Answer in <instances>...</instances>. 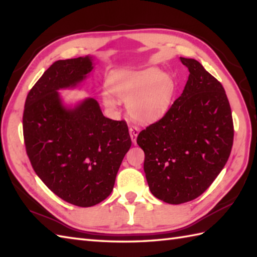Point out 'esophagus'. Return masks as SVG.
Segmentation results:
<instances>
[{
  "instance_id": "obj_1",
  "label": "esophagus",
  "mask_w": 257,
  "mask_h": 257,
  "mask_svg": "<svg viewBox=\"0 0 257 257\" xmlns=\"http://www.w3.org/2000/svg\"><path fill=\"white\" fill-rule=\"evenodd\" d=\"M129 133H130V138H132L133 143L136 144V140H137V137L139 135V128L136 127V125H132V127L129 128Z\"/></svg>"
}]
</instances>
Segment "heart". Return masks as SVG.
I'll list each match as a JSON object with an SVG mask.
<instances>
[{
    "label": "heart",
    "instance_id": "obj_1",
    "mask_svg": "<svg viewBox=\"0 0 257 257\" xmlns=\"http://www.w3.org/2000/svg\"><path fill=\"white\" fill-rule=\"evenodd\" d=\"M108 86L117 98L103 91V105L114 110L118 100L127 102L129 114L139 122H152L160 119L170 106L174 91L172 78L157 67L117 69L109 76Z\"/></svg>",
    "mask_w": 257,
    "mask_h": 257
}]
</instances>
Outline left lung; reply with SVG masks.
Here are the masks:
<instances>
[{"label": "left lung", "mask_w": 257, "mask_h": 257, "mask_svg": "<svg viewBox=\"0 0 257 257\" xmlns=\"http://www.w3.org/2000/svg\"><path fill=\"white\" fill-rule=\"evenodd\" d=\"M180 59L190 72L183 92L137 138L151 193L170 204L192 201L210 187L227 162L234 137L220 81L195 59Z\"/></svg>", "instance_id": "left-lung-1"}]
</instances>
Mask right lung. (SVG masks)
Listing matches in <instances>:
<instances>
[{
  "mask_svg": "<svg viewBox=\"0 0 257 257\" xmlns=\"http://www.w3.org/2000/svg\"><path fill=\"white\" fill-rule=\"evenodd\" d=\"M94 69V57L53 63L26 97L27 156L46 187L70 204L87 207L111 193L132 147L127 123L106 118L94 98L65 105L58 90L76 88Z\"/></svg>",
  "mask_w": 257,
  "mask_h": 257,
  "instance_id": "right-lung-1",
  "label": "right lung"
}]
</instances>
